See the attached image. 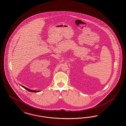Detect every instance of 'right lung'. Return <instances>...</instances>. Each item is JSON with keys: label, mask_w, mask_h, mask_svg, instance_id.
<instances>
[{"label": "right lung", "mask_w": 126, "mask_h": 126, "mask_svg": "<svg viewBox=\"0 0 126 126\" xmlns=\"http://www.w3.org/2000/svg\"><path fill=\"white\" fill-rule=\"evenodd\" d=\"M21 86L22 87H23V88H24V89H25L26 90H27V91H29V92H40V91H34V90H30V89H28V88H26V87L23 86L22 85H21Z\"/></svg>", "instance_id": "obj_1"}]
</instances>
